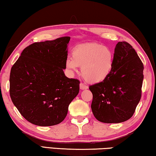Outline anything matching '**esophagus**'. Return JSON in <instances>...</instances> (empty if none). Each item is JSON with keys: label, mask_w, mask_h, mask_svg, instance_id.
<instances>
[{"label": "esophagus", "mask_w": 156, "mask_h": 156, "mask_svg": "<svg viewBox=\"0 0 156 156\" xmlns=\"http://www.w3.org/2000/svg\"><path fill=\"white\" fill-rule=\"evenodd\" d=\"M80 89H81V90H86V89H87V88H88V86L84 85V84H83V83H80Z\"/></svg>", "instance_id": "esophagus-1"}]
</instances>
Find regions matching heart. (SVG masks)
I'll return each instance as SVG.
<instances>
[{
  "mask_svg": "<svg viewBox=\"0 0 156 156\" xmlns=\"http://www.w3.org/2000/svg\"><path fill=\"white\" fill-rule=\"evenodd\" d=\"M114 53L111 48L98 43H88L76 46L72 58L67 59L66 68L71 73L81 67V74L88 83H99L110 75L114 69Z\"/></svg>",
  "mask_w": 156,
  "mask_h": 156,
  "instance_id": "b5f03b06",
  "label": "heart"
}]
</instances>
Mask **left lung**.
<instances>
[{"label": "left lung", "instance_id": "8db88e82", "mask_svg": "<svg viewBox=\"0 0 156 156\" xmlns=\"http://www.w3.org/2000/svg\"><path fill=\"white\" fill-rule=\"evenodd\" d=\"M144 66L133 47L119 42L112 73L104 81L90 86L91 109L98 121L119 123L130 119L142 95Z\"/></svg>", "mask_w": 156, "mask_h": 156}]
</instances>
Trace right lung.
Returning <instances> with one entry per match:
<instances>
[{
    "label": "right lung",
    "mask_w": 156,
    "mask_h": 156,
    "mask_svg": "<svg viewBox=\"0 0 156 156\" xmlns=\"http://www.w3.org/2000/svg\"><path fill=\"white\" fill-rule=\"evenodd\" d=\"M70 40L66 36L33 43L12 67L11 100L23 118L34 125L61 123L80 91V81L68 78L63 72Z\"/></svg>",
    "instance_id": "1"
}]
</instances>
